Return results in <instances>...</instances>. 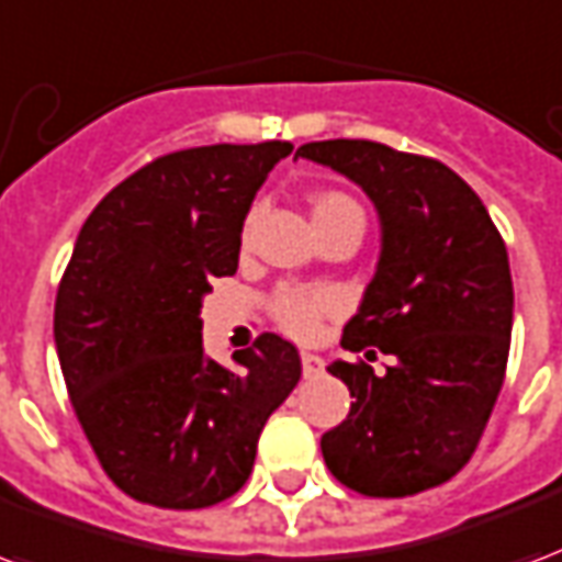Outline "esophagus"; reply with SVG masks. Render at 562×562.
<instances>
[{"instance_id": "esophagus-1", "label": "esophagus", "mask_w": 562, "mask_h": 562, "mask_svg": "<svg viewBox=\"0 0 562 562\" xmlns=\"http://www.w3.org/2000/svg\"><path fill=\"white\" fill-rule=\"evenodd\" d=\"M302 373H305L307 379H314L323 373V358L314 356V352H302Z\"/></svg>"}]
</instances>
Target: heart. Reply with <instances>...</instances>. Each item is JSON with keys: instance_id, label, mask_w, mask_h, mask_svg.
Listing matches in <instances>:
<instances>
[{"instance_id": "b5f03b06", "label": "heart", "mask_w": 562, "mask_h": 562, "mask_svg": "<svg viewBox=\"0 0 562 562\" xmlns=\"http://www.w3.org/2000/svg\"><path fill=\"white\" fill-rule=\"evenodd\" d=\"M340 213H361V206L352 198L340 195V192H326L314 201V218L340 216ZM335 307V299L319 290H284L278 293L272 302L278 323L296 337L314 335L319 319Z\"/></svg>"}]
</instances>
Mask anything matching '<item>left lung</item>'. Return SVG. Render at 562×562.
I'll list each match as a JSON object with an SVG mask.
<instances>
[{
	"label": "left lung",
	"mask_w": 562,
	"mask_h": 562,
	"mask_svg": "<svg viewBox=\"0 0 562 562\" xmlns=\"http://www.w3.org/2000/svg\"><path fill=\"white\" fill-rule=\"evenodd\" d=\"M296 156L364 192L379 260L344 349L391 356L385 373L331 361L352 394L319 447L328 471L370 497H406L465 465L495 408L513 335L509 257L471 186L438 159L364 138L311 142Z\"/></svg>",
	"instance_id": "obj_1"
}]
</instances>
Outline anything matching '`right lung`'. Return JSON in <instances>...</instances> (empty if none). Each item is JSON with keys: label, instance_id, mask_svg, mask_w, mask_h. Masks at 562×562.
<instances>
[{"label": "right lung", "instance_id": "1", "mask_svg": "<svg viewBox=\"0 0 562 562\" xmlns=\"http://www.w3.org/2000/svg\"><path fill=\"white\" fill-rule=\"evenodd\" d=\"M290 142L159 156L94 206L56 296L58 364L117 488L201 509L246 486L257 438L302 376L290 340L260 335L227 370L206 356L201 305L234 276L257 189Z\"/></svg>", "mask_w": 562, "mask_h": 562}]
</instances>
